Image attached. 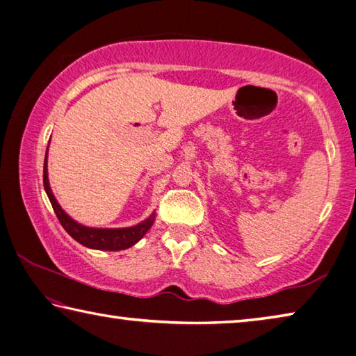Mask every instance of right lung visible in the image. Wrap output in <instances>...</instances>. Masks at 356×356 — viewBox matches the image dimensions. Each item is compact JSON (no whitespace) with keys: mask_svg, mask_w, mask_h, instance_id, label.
Here are the masks:
<instances>
[{"mask_svg":"<svg viewBox=\"0 0 356 356\" xmlns=\"http://www.w3.org/2000/svg\"><path fill=\"white\" fill-rule=\"evenodd\" d=\"M48 152V149H47ZM44 186L47 191L48 200H50L53 210L58 216L59 222L63 227L67 231L72 238H75L78 243H81L88 248L92 250H102V251H119V250H127L130 246H134L136 242L146 236V232L154 225L155 213L149 216L147 220L141 221L140 225L131 226V227H118V229H97V227H88L83 226L75 220H72L70 216L64 212L59 206L58 201L53 196V191L48 184V171H47V156L44 163Z\"/></svg>","mask_w":356,"mask_h":356,"instance_id":"obj_1","label":"right lung"}]
</instances>
